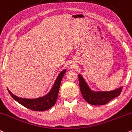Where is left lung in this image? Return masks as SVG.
Returning <instances> with one entry per match:
<instances>
[{"mask_svg": "<svg viewBox=\"0 0 132 132\" xmlns=\"http://www.w3.org/2000/svg\"><path fill=\"white\" fill-rule=\"evenodd\" d=\"M78 79L82 97L88 103L93 105H105L111 100L119 96L123 88V86H120L117 89L108 92L93 91L81 75H78Z\"/></svg>", "mask_w": 132, "mask_h": 132, "instance_id": "obj_1", "label": "left lung"}]
</instances>
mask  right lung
Listing matches in <instances>:
<instances>
[{"instance_id":"obj_1","label":"right lung","mask_w":132,"mask_h":132,"mask_svg":"<svg viewBox=\"0 0 132 132\" xmlns=\"http://www.w3.org/2000/svg\"><path fill=\"white\" fill-rule=\"evenodd\" d=\"M66 71V69H65L59 73L50 92L44 96L34 98V99H27V98H21L15 96L10 92L8 88L7 89L13 99L15 100L22 106H25L26 108L37 111L47 110L54 106V104L56 103L58 96L61 82Z\"/></svg>"}]
</instances>
